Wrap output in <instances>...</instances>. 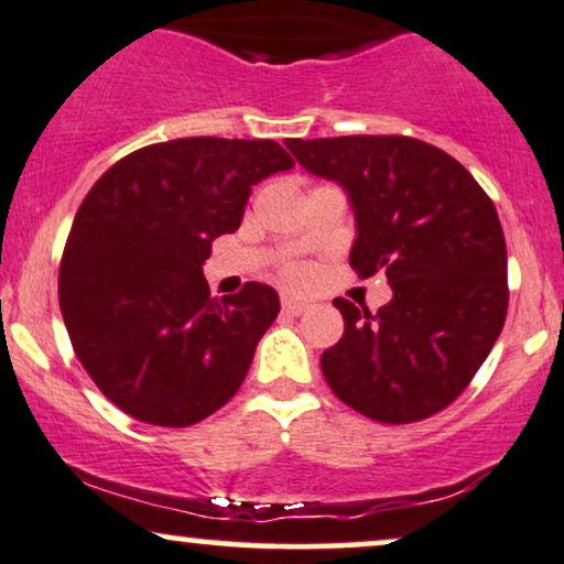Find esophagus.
I'll use <instances>...</instances> for the list:
<instances>
[{
	"instance_id": "1",
	"label": "esophagus",
	"mask_w": 564,
	"mask_h": 564,
	"mask_svg": "<svg viewBox=\"0 0 564 564\" xmlns=\"http://www.w3.org/2000/svg\"><path fill=\"white\" fill-rule=\"evenodd\" d=\"M282 311L290 316H301L303 311H308V303L295 301V297H282Z\"/></svg>"
}]
</instances>
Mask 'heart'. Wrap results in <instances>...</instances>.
I'll return each instance as SVG.
<instances>
[{
	"label": "heart",
	"mask_w": 564,
	"mask_h": 564,
	"mask_svg": "<svg viewBox=\"0 0 564 564\" xmlns=\"http://www.w3.org/2000/svg\"><path fill=\"white\" fill-rule=\"evenodd\" d=\"M280 276L290 284V288H303V284L311 282L314 271H311V267H306V263H288Z\"/></svg>",
	"instance_id": "heart-1"
}]
</instances>
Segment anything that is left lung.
<instances>
[{
	"instance_id": "obj_1",
	"label": "left lung",
	"mask_w": 564,
	"mask_h": 564,
	"mask_svg": "<svg viewBox=\"0 0 564 564\" xmlns=\"http://www.w3.org/2000/svg\"><path fill=\"white\" fill-rule=\"evenodd\" d=\"M311 174L335 178L356 210L350 267L386 271L377 314L335 297L343 337L322 375L350 409L409 425L462 395L507 319V242L486 189L448 152L403 134L288 139Z\"/></svg>"
}]
</instances>
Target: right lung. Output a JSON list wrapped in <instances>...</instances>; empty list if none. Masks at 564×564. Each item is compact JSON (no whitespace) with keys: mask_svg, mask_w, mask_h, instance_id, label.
<instances>
[{"mask_svg":"<svg viewBox=\"0 0 564 564\" xmlns=\"http://www.w3.org/2000/svg\"><path fill=\"white\" fill-rule=\"evenodd\" d=\"M293 165L271 139L187 137L129 152L86 192L59 258V311L121 412L189 427L242 386L280 297L245 282L216 301L203 263L240 227L250 187Z\"/></svg>","mask_w":564,"mask_h":564,"instance_id":"right-lung-1","label":"right lung"}]
</instances>
